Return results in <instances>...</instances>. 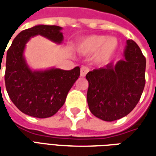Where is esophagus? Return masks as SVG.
<instances>
[{"label": "esophagus", "mask_w": 156, "mask_h": 156, "mask_svg": "<svg viewBox=\"0 0 156 156\" xmlns=\"http://www.w3.org/2000/svg\"><path fill=\"white\" fill-rule=\"evenodd\" d=\"M89 71V69L87 67H85V66H82L81 68V76L84 77L85 75H87V73Z\"/></svg>", "instance_id": "1"}]
</instances>
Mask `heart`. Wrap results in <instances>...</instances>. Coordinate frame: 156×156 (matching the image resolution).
Returning <instances> with one entry per match:
<instances>
[{"label":"heart","instance_id":"1","mask_svg":"<svg viewBox=\"0 0 156 156\" xmlns=\"http://www.w3.org/2000/svg\"><path fill=\"white\" fill-rule=\"evenodd\" d=\"M118 47V41L115 37L104 35H90L82 39L78 44V50L84 55H94V61L106 63L110 60Z\"/></svg>","mask_w":156,"mask_h":156}]
</instances>
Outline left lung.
<instances>
[{
  "label": "left lung",
  "mask_w": 156,
  "mask_h": 156,
  "mask_svg": "<svg viewBox=\"0 0 156 156\" xmlns=\"http://www.w3.org/2000/svg\"><path fill=\"white\" fill-rule=\"evenodd\" d=\"M125 59L94 69L86 75L87 100L94 116L113 122L129 115L145 87L146 58L133 40L127 41Z\"/></svg>",
  "instance_id": "left-lung-1"
}]
</instances>
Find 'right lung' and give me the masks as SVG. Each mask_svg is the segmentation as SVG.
I'll return each mask as SVG.
<instances>
[{"mask_svg":"<svg viewBox=\"0 0 156 156\" xmlns=\"http://www.w3.org/2000/svg\"><path fill=\"white\" fill-rule=\"evenodd\" d=\"M61 30L62 27L59 26L49 25H37L27 28L15 37L8 49L6 89L17 108L27 115L48 118L56 114L80 76L79 67L71 70L51 69L32 71L24 59L25 46L31 37L41 34L54 42L61 43L63 40Z\"/></svg>","mask_w":156,"mask_h":156,"instance_id":"add662e5","label":"right lung"}]
</instances>
